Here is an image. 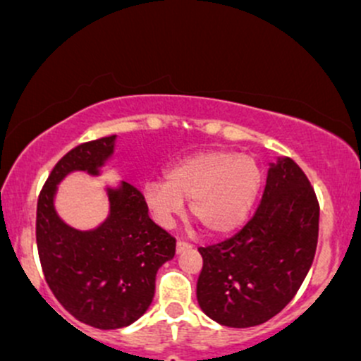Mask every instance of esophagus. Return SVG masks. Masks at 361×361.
<instances>
[{"label": "esophagus", "mask_w": 361, "mask_h": 361, "mask_svg": "<svg viewBox=\"0 0 361 361\" xmlns=\"http://www.w3.org/2000/svg\"><path fill=\"white\" fill-rule=\"evenodd\" d=\"M188 247H191V244L182 241V239H179V241H177V253H182V251L188 250Z\"/></svg>", "instance_id": "34e87169"}]
</instances>
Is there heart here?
I'll list each match as a JSON object with an SVG mask.
<instances>
[{"label":"heart","mask_w":361,"mask_h":361,"mask_svg":"<svg viewBox=\"0 0 361 361\" xmlns=\"http://www.w3.org/2000/svg\"><path fill=\"white\" fill-rule=\"evenodd\" d=\"M262 170L250 154L204 149L169 166L165 180L145 184V200L158 224L169 227L189 200L191 216L207 234H227L250 215Z\"/></svg>","instance_id":"b5f03b06"}]
</instances>
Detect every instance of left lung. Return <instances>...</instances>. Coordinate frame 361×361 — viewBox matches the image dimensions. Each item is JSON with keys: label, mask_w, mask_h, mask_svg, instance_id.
I'll return each mask as SVG.
<instances>
[{"label": "left lung", "mask_w": 361, "mask_h": 361, "mask_svg": "<svg viewBox=\"0 0 361 361\" xmlns=\"http://www.w3.org/2000/svg\"><path fill=\"white\" fill-rule=\"evenodd\" d=\"M319 215V200L300 165L284 158L270 166L250 222L226 241L200 247L201 310L227 327H253L284 310L315 258Z\"/></svg>", "instance_id": "8db88e82"}]
</instances>
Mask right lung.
I'll return each mask as SVG.
<instances>
[{
  "instance_id": "obj_1",
  "label": "right lung",
  "mask_w": 361,
  "mask_h": 361,
  "mask_svg": "<svg viewBox=\"0 0 361 361\" xmlns=\"http://www.w3.org/2000/svg\"><path fill=\"white\" fill-rule=\"evenodd\" d=\"M115 135L82 142L53 166L37 197L36 241L49 289L82 324L120 329L148 310L154 279L176 255V238L148 215L145 196L129 182L108 189L110 216L94 231H75L53 207L56 184L72 170L98 173L114 153Z\"/></svg>"
}]
</instances>
